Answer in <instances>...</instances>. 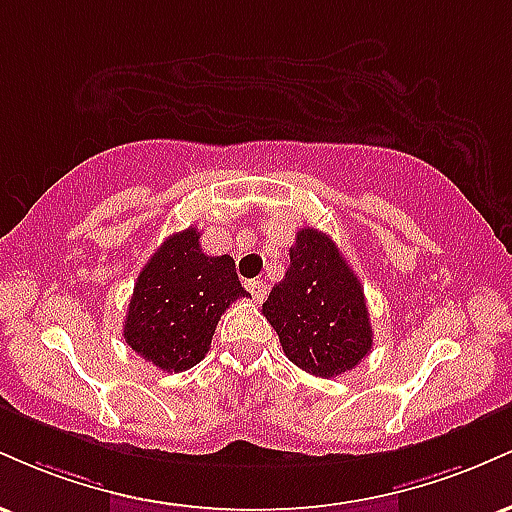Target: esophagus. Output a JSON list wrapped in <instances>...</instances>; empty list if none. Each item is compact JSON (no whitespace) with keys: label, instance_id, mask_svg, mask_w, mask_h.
I'll list each match as a JSON object with an SVG mask.
<instances>
[{"label":"esophagus","instance_id":"esophagus-1","mask_svg":"<svg viewBox=\"0 0 512 512\" xmlns=\"http://www.w3.org/2000/svg\"><path fill=\"white\" fill-rule=\"evenodd\" d=\"M245 289L252 293V298H255L257 303H262L264 298H267V284H264V281H257V279L245 281Z\"/></svg>","mask_w":512,"mask_h":512}]
</instances>
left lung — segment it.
<instances>
[{
	"label": "left lung",
	"mask_w": 512,
	"mask_h": 512,
	"mask_svg": "<svg viewBox=\"0 0 512 512\" xmlns=\"http://www.w3.org/2000/svg\"><path fill=\"white\" fill-rule=\"evenodd\" d=\"M291 264L262 305L286 358L317 378L356 368L373 346L361 281L330 236L301 228Z\"/></svg>",
	"instance_id": "obj_1"
}]
</instances>
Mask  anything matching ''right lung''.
<instances>
[{
  "mask_svg": "<svg viewBox=\"0 0 512 512\" xmlns=\"http://www.w3.org/2000/svg\"><path fill=\"white\" fill-rule=\"evenodd\" d=\"M245 296L233 257L202 252L190 226L163 240L139 272L122 325L125 342L156 368L182 373L207 356L221 313Z\"/></svg>",
  "mask_w": 512,
  "mask_h": 512,
  "instance_id": "add662e5",
  "label": "right lung"
}]
</instances>
